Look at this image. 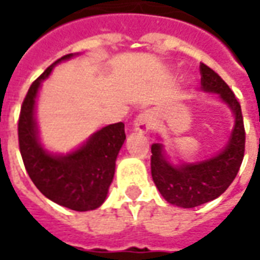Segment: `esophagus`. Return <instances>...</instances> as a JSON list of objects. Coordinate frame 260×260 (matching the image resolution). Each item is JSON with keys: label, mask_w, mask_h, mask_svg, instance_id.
<instances>
[{"label": "esophagus", "mask_w": 260, "mask_h": 260, "mask_svg": "<svg viewBox=\"0 0 260 260\" xmlns=\"http://www.w3.org/2000/svg\"><path fill=\"white\" fill-rule=\"evenodd\" d=\"M135 129L141 134H147L154 125V115L152 111H143L135 119Z\"/></svg>", "instance_id": "esophagus-1"}]
</instances>
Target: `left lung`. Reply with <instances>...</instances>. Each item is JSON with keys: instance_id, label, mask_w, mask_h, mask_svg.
<instances>
[{"instance_id": "left-lung-1", "label": "left lung", "mask_w": 260, "mask_h": 260, "mask_svg": "<svg viewBox=\"0 0 260 260\" xmlns=\"http://www.w3.org/2000/svg\"><path fill=\"white\" fill-rule=\"evenodd\" d=\"M202 90L216 93L234 114V128L227 146L202 161L174 166L161 143L152 145V177L161 196L175 206L196 207L221 195L234 181L245 152V129L241 106L229 85L212 68L201 64Z\"/></svg>"}]
</instances>
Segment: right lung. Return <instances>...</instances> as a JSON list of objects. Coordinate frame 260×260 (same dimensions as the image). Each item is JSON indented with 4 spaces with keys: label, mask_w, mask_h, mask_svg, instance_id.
Listing matches in <instances>:
<instances>
[{
    "label": "right lung",
    "mask_w": 260,
    "mask_h": 260,
    "mask_svg": "<svg viewBox=\"0 0 260 260\" xmlns=\"http://www.w3.org/2000/svg\"><path fill=\"white\" fill-rule=\"evenodd\" d=\"M72 57L67 54L57 59L31 83L20 108L18 136L25 169L37 189L61 206L87 212L102 206L107 198L115 160L125 141V125L104 126L68 154H53L42 146L35 117L37 93L54 67Z\"/></svg>",
    "instance_id": "add662e5"
}]
</instances>
